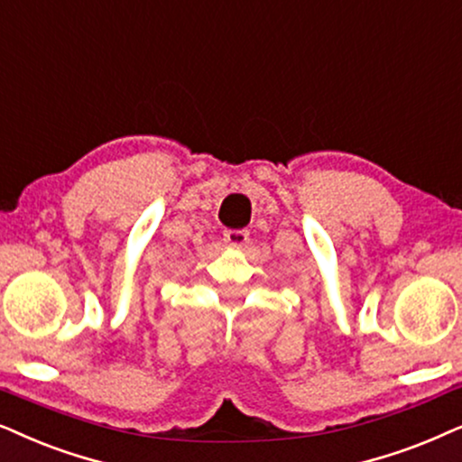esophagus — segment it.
<instances>
[{"mask_svg": "<svg viewBox=\"0 0 462 462\" xmlns=\"http://www.w3.org/2000/svg\"><path fill=\"white\" fill-rule=\"evenodd\" d=\"M223 239L226 245H231V248H242V245L248 244L250 233L245 229H229V231H225Z\"/></svg>", "mask_w": 462, "mask_h": 462, "instance_id": "obj_1", "label": "esophagus"}]
</instances>
